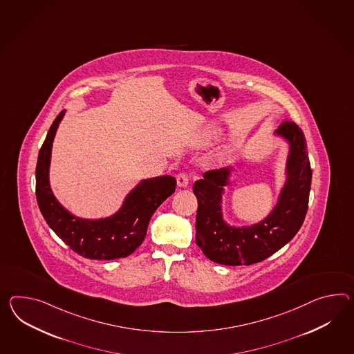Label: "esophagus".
<instances>
[{
    "instance_id": "obj_1",
    "label": "esophagus",
    "mask_w": 354,
    "mask_h": 354,
    "mask_svg": "<svg viewBox=\"0 0 354 354\" xmlns=\"http://www.w3.org/2000/svg\"><path fill=\"white\" fill-rule=\"evenodd\" d=\"M176 181H178V185H179L180 188H185V187L189 185V176H188V174L185 173L178 174Z\"/></svg>"
}]
</instances>
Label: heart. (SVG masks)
Here are the masks:
<instances>
[{"mask_svg":"<svg viewBox=\"0 0 354 354\" xmlns=\"http://www.w3.org/2000/svg\"><path fill=\"white\" fill-rule=\"evenodd\" d=\"M218 136H220V130L217 129V128H215V127L208 128V129L202 134V137L199 138V146H206L208 143H211L212 140L218 138Z\"/></svg>","mask_w":354,"mask_h":354,"instance_id":"heart-1","label":"heart"}]
</instances>
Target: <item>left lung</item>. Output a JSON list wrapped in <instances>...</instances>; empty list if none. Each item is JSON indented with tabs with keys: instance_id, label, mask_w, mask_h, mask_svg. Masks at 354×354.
I'll return each mask as SVG.
<instances>
[{
	"instance_id": "1",
	"label": "left lung",
	"mask_w": 354,
	"mask_h": 354,
	"mask_svg": "<svg viewBox=\"0 0 354 354\" xmlns=\"http://www.w3.org/2000/svg\"><path fill=\"white\" fill-rule=\"evenodd\" d=\"M276 137L288 143L285 183L274 208L265 218L248 226L225 221L223 194L230 184L234 166L208 171L194 183L198 199L196 243L208 259L220 265H252L268 259L292 241L301 229L308 209L310 170L307 143L302 129L292 121L283 122Z\"/></svg>"
}]
</instances>
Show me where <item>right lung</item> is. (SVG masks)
I'll list each match as a JSON object with an SVG mask.
<instances>
[{
    "mask_svg": "<svg viewBox=\"0 0 354 354\" xmlns=\"http://www.w3.org/2000/svg\"><path fill=\"white\" fill-rule=\"evenodd\" d=\"M65 110L52 122L39 149L35 167V196L46 223L71 250L86 259L128 257L146 238L147 229L156 209L169 198L176 187L170 175L139 181L130 190L121 207L104 218H83L73 215L56 199L50 185L52 143Z\"/></svg>",
    "mask_w": 354,
    "mask_h": 354,
    "instance_id": "1",
    "label": "right lung"
}]
</instances>
